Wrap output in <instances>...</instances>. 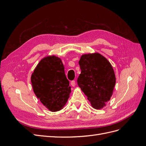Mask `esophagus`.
Wrapping results in <instances>:
<instances>
[{"label": "esophagus", "mask_w": 146, "mask_h": 146, "mask_svg": "<svg viewBox=\"0 0 146 146\" xmlns=\"http://www.w3.org/2000/svg\"><path fill=\"white\" fill-rule=\"evenodd\" d=\"M70 85H71V86H72L73 87L76 86V82H75V80L71 81V82H70Z\"/></svg>", "instance_id": "obj_1"}]
</instances>
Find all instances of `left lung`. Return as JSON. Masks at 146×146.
Instances as JSON below:
<instances>
[{
  "label": "left lung",
  "mask_w": 146,
  "mask_h": 146,
  "mask_svg": "<svg viewBox=\"0 0 146 146\" xmlns=\"http://www.w3.org/2000/svg\"><path fill=\"white\" fill-rule=\"evenodd\" d=\"M79 64L81 74L77 78L78 86L88 97L92 107L103 108L110 100L116 83L112 66L98 53L83 55Z\"/></svg>",
  "instance_id": "8db88e82"
}]
</instances>
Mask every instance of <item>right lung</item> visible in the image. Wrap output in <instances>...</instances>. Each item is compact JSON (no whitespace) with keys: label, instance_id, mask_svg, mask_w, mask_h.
Listing matches in <instances>:
<instances>
[{"label":"right lung","instance_id":"right-lung-1","mask_svg":"<svg viewBox=\"0 0 146 146\" xmlns=\"http://www.w3.org/2000/svg\"><path fill=\"white\" fill-rule=\"evenodd\" d=\"M35 95L51 111L63 108L71 92L61 59L55 56L44 58L31 76Z\"/></svg>","mask_w":146,"mask_h":146}]
</instances>
